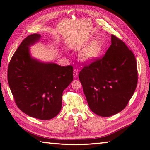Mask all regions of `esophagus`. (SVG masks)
<instances>
[{"label": "esophagus", "mask_w": 150, "mask_h": 150, "mask_svg": "<svg viewBox=\"0 0 150 150\" xmlns=\"http://www.w3.org/2000/svg\"><path fill=\"white\" fill-rule=\"evenodd\" d=\"M73 76H74V77H77L78 74H79V70L77 69H74L73 70Z\"/></svg>", "instance_id": "esophagus-1"}]
</instances>
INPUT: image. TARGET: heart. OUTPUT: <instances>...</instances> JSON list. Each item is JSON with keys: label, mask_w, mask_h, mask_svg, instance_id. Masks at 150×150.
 Returning <instances> with one entry per match:
<instances>
[{"label": "heart", "mask_w": 150, "mask_h": 150, "mask_svg": "<svg viewBox=\"0 0 150 150\" xmlns=\"http://www.w3.org/2000/svg\"><path fill=\"white\" fill-rule=\"evenodd\" d=\"M103 52V46L99 43H93L82 53V59L86 61H91L97 58Z\"/></svg>", "instance_id": "1"}]
</instances>
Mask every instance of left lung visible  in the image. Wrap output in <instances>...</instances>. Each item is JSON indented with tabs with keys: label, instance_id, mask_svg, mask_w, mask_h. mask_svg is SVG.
I'll list each match as a JSON object with an SVG mask.
<instances>
[{
	"label": "left lung",
	"instance_id": "1",
	"mask_svg": "<svg viewBox=\"0 0 150 150\" xmlns=\"http://www.w3.org/2000/svg\"><path fill=\"white\" fill-rule=\"evenodd\" d=\"M106 54L79 73L90 110L101 117H110L125 108L134 93L138 81L134 54L125 43L111 35Z\"/></svg>",
	"mask_w": 150,
	"mask_h": 150
}]
</instances>
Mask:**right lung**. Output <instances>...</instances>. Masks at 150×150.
<instances>
[{"instance_id":"add662e5","label":"right lung","mask_w":150,"mask_h":150,"mask_svg":"<svg viewBox=\"0 0 150 150\" xmlns=\"http://www.w3.org/2000/svg\"><path fill=\"white\" fill-rule=\"evenodd\" d=\"M41 35L25 38L12 56L8 81L17 107L28 115L40 120L57 116L62 108V92L73 81V66L43 63L32 59L29 46Z\"/></svg>"}]
</instances>
